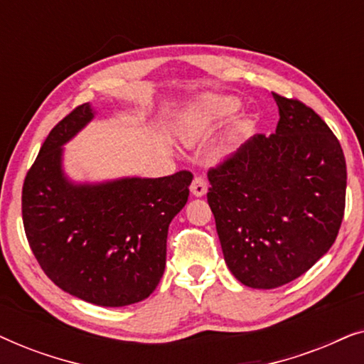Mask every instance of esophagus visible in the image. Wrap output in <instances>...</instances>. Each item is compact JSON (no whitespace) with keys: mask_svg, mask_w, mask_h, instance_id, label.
<instances>
[{"mask_svg":"<svg viewBox=\"0 0 364 364\" xmlns=\"http://www.w3.org/2000/svg\"><path fill=\"white\" fill-rule=\"evenodd\" d=\"M191 192H192V196H196V197L205 196V192H207V181H205V178H203L202 176H197L196 178H193L192 186H191Z\"/></svg>","mask_w":364,"mask_h":364,"instance_id":"1","label":"esophagus"}]
</instances>
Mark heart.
Instances as JSON below:
<instances>
[{
  "instance_id": "1",
  "label": "heart",
  "mask_w": 364,
  "mask_h": 364,
  "mask_svg": "<svg viewBox=\"0 0 364 364\" xmlns=\"http://www.w3.org/2000/svg\"><path fill=\"white\" fill-rule=\"evenodd\" d=\"M242 102L232 96H217L210 94L198 101L192 112L181 126V139L186 144H192L210 132L218 124L228 121L240 111Z\"/></svg>"
}]
</instances>
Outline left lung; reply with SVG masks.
<instances>
[{
	"mask_svg": "<svg viewBox=\"0 0 364 364\" xmlns=\"http://www.w3.org/2000/svg\"><path fill=\"white\" fill-rule=\"evenodd\" d=\"M280 121L208 171L207 200L228 270L270 290L310 270L340 230L346 197L343 149L325 121L273 92Z\"/></svg>",
	"mask_w": 364,
	"mask_h": 364,
	"instance_id": "8db88e82",
	"label": "left lung"
}]
</instances>
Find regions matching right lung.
Returning a JSON list of instances; mask_svg holds the SVG:
<instances>
[{
    "label": "right lung",
    "mask_w": 364,
    "mask_h": 364,
    "mask_svg": "<svg viewBox=\"0 0 364 364\" xmlns=\"http://www.w3.org/2000/svg\"><path fill=\"white\" fill-rule=\"evenodd\" d=\"M86 102L56 124L23 186V223L43 272L69 295L126 306L156 290L167 232L188 198L192 173L77 183L63 168V146L87 126Z\"/></svg>",
    "instance_id": "right-lung-1"
}]
</instances>
